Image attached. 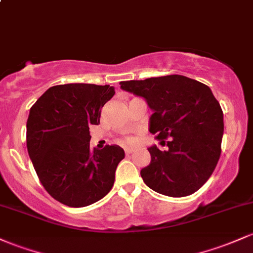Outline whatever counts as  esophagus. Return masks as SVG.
<instances>
[{
	"mask_svg": "<svg viewBox=\"0 0 253 253\" xmlns=\"http://www.w3.org/2000/svg\"><path fill=\"white\" fill-rule=\"evenodd\" d=\"M132 152H133L132 149H126V150H125V154H126V156H129V155H131Z\"/></svg>",
	"mask_w": 253,
	"mask_h": 253,
	"instance_id": "34e87169",
	"label": "esophagus"
}]
</instances>
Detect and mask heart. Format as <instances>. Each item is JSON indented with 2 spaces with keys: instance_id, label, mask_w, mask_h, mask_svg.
I'll list each match as a JSON object with an SVG mask.
<instances>
[{
  "instance_id": "1",
  "label": "heart",
  "mask_w": 253,
  "mask_h": 253,
  "mask_svg": "<svg viewBox=\"0 0 253 253\" xmlns=\"http://www.w3.org/2000/svg\"><path fill=\"white\" fill-rule=\"evenodd\" d=\"M128 141H132V140H128Z\"/></svg>"
}]
</instances>
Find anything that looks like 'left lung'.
<instances>
[{"label": "left lung", "mask_w": 253, "mask_h": 253, "mask_svg": "<svg viewBox=\"0 0 253 253\" xmlns=\"http://www.w3.org/2000/svg\"><path fill=\"white\" fill-rule=\"evenodd\" d=\"M120 85L145 99L154 112L149 131L168 146L148 149L151 162L140 170L146 186L169 197L198 191L217 165L223 135V113L209 86L177 74Z\"/></svg>", "instance_id": "1"}]
</instances>
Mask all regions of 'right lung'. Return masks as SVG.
Listing matches in <instances>:
<instances>
[{"instance_id":"add662e5","label":"right lung","mask_w":253,"mask_h":253,"mask_svg":"<svg viewBox=\"0 0 253 253\" xmlns=\"http://www.w3.org/2000/svg\"><path fill=\"white\" fill-rule=\"evenodd\" d=\"M114 93L109 85H56L30 109L29 156L46 192L67 207H87L112 190L125 151L118 145L91 150L88 127L99 124Z\"/></svg>"}]
</instances>
